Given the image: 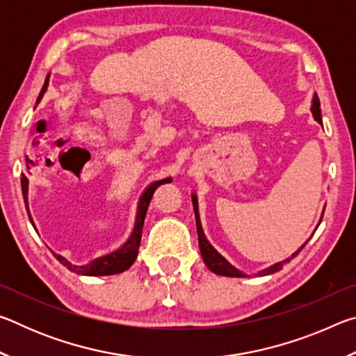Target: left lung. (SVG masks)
<instances>
[{"label":"left lung","instance_id":"obj_1","mask_svg":"<svg viewBox=\"0 0 356 356\" xmlns=\"http://www.w3.org/2000/svg\"><path fill=\"white\" fill-rule=\"evenodd\" d=\"M311 111H312V116H314V119L317 120L318 124H322V114H321V102H318V97L317 94H314V97H312V105H311ZM191 201H193V209H195V216H196V229H197V240H200V250H201V256L204 259V264L207 265L210 272H213L215 275H221V276H231V278H245L243 272H240L238 268L234 267V265L229 264L225 257H222L218 251H216L212 245L209 243V240L206 238V234H204L202 231V226H201V220H200V210H197V197L195 193L191 195ZM323 216V213H322ZM322 221V220H321ZM321 225V222H318ZM306 245V243H305ZM301 245L300 248L293 252V254L291 257H287L286 261L282 262H276L273 265H270L268 268H264L261 270V272L257 273V276H265V275H272V273H276L280 272V270L282 268V265H284L286 262L291 261V259H293L295 256L298 254V252L303 250V246Z\"/></svg>","mask_w":356,"mask_h":356}]
</instances>
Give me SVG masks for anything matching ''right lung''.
<instances>
[{"label": "right lung", "instance_id": "1", "mask_svg": "<svg viewBox=\"0 0 356 356\" xmlns=\"http://www.w3.org/2000/svg\"><path fill=\"white\" fill-rule=\"evenodd\" d=\"M48 88V76L44 83V86H42V91L38 97V102L35 104H39L44 97V94ZM166 182H171V177H166V179H161V180H155V182L150 184L146 190L143 191V195L140 197V202H138V210H136V220H135V226H134V231H131L130 237L127 238V242H125L120 248H118L116 251L110 252V254H105V256H100L97 259H94V261L84 264V265H75L69 262L67 259L63 257L61 254H56V252H53V256H55L59 262H61L64 267H67L70 272H74L76 275H84V276H108V275H118V273H122L125 270H129L131 265H134L135 259L138 256V250H140V242H141V234H143V225H144V218H146V212H147V207H149V202L152 200L154 196V191L159 188L160 185H163ZM22 191H23V200H25V206L28 210V216H29V221H31V225L34 226V221L31 218V213H29V209H28V179L23 177L22 179ZM35 229V226H34Z\"/></svg>", "mask_w": 356, "mask_h": 356}]
</instances>
